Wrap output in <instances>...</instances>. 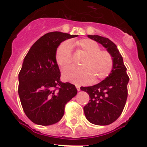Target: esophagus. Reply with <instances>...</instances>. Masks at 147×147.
I'll use <instances>...</instances> for the list:
<instances>
[{
  "label": "esophagus",
  "instance_id": "34e87169",
  "mask_svg": "<svg viewBox=\"0 0 147 147\" xmlns=\"http://www.w3.org/2000/svg\"><path fill=\"white\" fill-rule=\"evenodd\" d=\"M76 88H77V90H81V89H80V86L78 85V84H76Z\"/></svg>",
  "mask_w": 147,
  "mask_h": 147
}]
</instances>
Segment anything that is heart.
I'll use <instances>...</instances> for the list:
<instances>
[{"instance_id": "heart-1", "label": "heart", "mask_w": 147, "mask_h": 147, "mask_svg": "<svg viewBox=\"0 0 147 147\" xmlns=\"http://www.w3.org/2000/svg\"><path fill=\"white\" fill-rule=\"evenodd\" d=\"M78 50L85 54L80 63L81 68L69 67L63 70V79L76 84L88 83L92 79L96 82L109 76L114 60L109 51L100 50V45L90 39H82L75 44ZM56 61L59 67H67L72 62L71 46L64 42L56 51Z\"/></svg>"}]
</instances>
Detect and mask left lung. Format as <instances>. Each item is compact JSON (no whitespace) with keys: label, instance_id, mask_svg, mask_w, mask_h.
I'll return each instance as SVG.
<instances>
[{"label":"left lung","instance_id":"8db88e82","mask_svg":"<svg viewBox=\"0 0 147 147\" xmlns=\"http://www.w3.org/2000/svg\"><path fill=\"white\" fill-rule=\"evenodd\" d=\"M107 49L114 60L113 69L105 80L90 87H81L89 94L90 100L84 107L86 119L96 125H108L118 119L125 108L129 77L116 45L107 38L88 35Z\"/></svg>","mask_w":147,"mask_h":147}]
</instances>
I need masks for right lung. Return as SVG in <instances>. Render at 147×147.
<instances>
[{"instance_id":"obj_1","label":"right lung","mask_w":147,"mask_h":147,"mask_svg":"<svg viewBox=\"0 0 147 147\" xmlns=\"http://www.w3.org/2000/svg\"><path fill=\"white\" fill-rule=\"evenodd\" d=\"M49 32L32 45L19 73L18 93L24 113L34 124L51 125L61 120L65 106L77 94L76 86L60 81L56 51L60 43L77 37Z\"/></svg>"}]
</instances>
